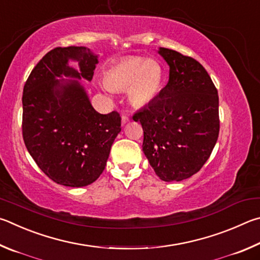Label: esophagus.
I'll list each match as a JSON object with an SVG mask.
<instances>
[{"label":"esophagus","mask_w":260,"mask_h":260,"mask_svg":"<svg viewBox=\"0 0 260 260\" xmlns=\"http://www.w3.org/2000/svg\"><path fill=\"white\" fill-rule=\"evenodd\" d=\"M130 120H129V116H126V115H123L122 116V125H124V124H126L127 122H129Z\"/></svg>","instance_id":"34e87169"}]
</instances>
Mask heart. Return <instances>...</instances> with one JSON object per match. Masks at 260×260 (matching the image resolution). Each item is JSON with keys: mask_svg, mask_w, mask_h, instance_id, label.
Listing matches in <instances>:
<instances>
[{"mask_svg": "<svg viewBox=\"0 0 260 260\" xmlns=\"http://www.w3.org/2000/svg\"><path fill=\"white\" fill-rule=\"evenodd\" d=\"M165 71L154 59L130 57L118 61L105 73L106 90H127L129 102L136 107L152 104L161 93Z\"/></svg>", "mask_w": 260, "mask_h": 260, "instance_id": "1", "label": "heart"}]
</instances>
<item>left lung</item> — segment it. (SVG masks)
Here are the masks:
<instances>
[{
	"label": "left lung",
	"instance_id": "1",
	"mask_svg": "<svg viewBox=\"0 0 260 260\" xmlns=\"http://www.w3.org/2000/svg\"><path fill=\"white\" fill-rule=\"evenodd\" d=\"M157 52L169 65V82L133 118L142 123L143 152L158 178L180 181L197 174L215 147L219 98L199 61L171 49Z\"/></svg>",
	"mask_w": 260,
	"mask_h": 260
}]
</instances>
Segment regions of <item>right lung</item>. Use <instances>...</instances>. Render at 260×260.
<instances>
[{"label":"right lung","mask_w":260,"mask_h":260,"mask_svg":"<svg viewBox=\"0 0 260 260\" xmlns=\"http://www.w3.org/2000/svg\"><path fill=\"white\" fill-rule=\"evenodd\" d=\"M79 62V70L69 65ZM98 56L85 47L54 48L38 62L22 92V137L50 179L83 187L99 178L121 131L117 112L92 107L81 80L91 81Z\"/></svg>","instance_id":"right-lung-1"}]
</instances>
